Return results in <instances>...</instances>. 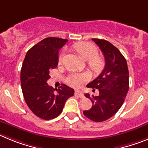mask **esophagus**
<instances>
[{
  "mask_svg": "<svg viewBox=\"0 0 148 148\" xmlns=\"http://www.w3.org/2000/svg\"><path fill=\"white\" fill-rule=\"evenodd\" d=\"M74 94H75V96H77V97H80V98H82V97H84L83 94H82L81 91H79V90H75Z\"/></svg>",
  "mask_w": 148,
  "mask_h": 148,
  "instance_id": "34e87169",
  "label": "esophagus"
}]
</instances>
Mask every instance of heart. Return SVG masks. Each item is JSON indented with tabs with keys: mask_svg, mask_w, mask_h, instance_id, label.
Returning <instances> with one entry per match:
<instances>
[{
	"mask_svg": "<svg viewBox=\"0 0 148 148\" xmlns=\"http://www.w3.org/2000/svg\"><path fill=\"white\" fill-rule=\"evenodd\" d=\"M73 48L84 60H87L88 66L94 72H99L103 68L105 62L102 56L98 54V49L94 44L88 42H79L73 45ZM66 55V52L61 53L59 62H61ZM89 75L86 73L72 72L66 78L69 85L73 87H79L88 80Z\"/></svg>",
	"mask_w": 148,
	"mask_h": 148,
	"instance_id": "1",
	"label": "heart"
}]
</instances>
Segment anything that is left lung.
Segmentation results:
<instances>
[{
  "mask_svg": "<svg viewBox=\"0 0 148 148\" xmlns=\"http://www.w3.org/2000/svg\"><path fill=\"white\" fill-rule=\"evenodd\" d=\"M92 40L102 51L106 66L102 73L87 85L93 90L98 89L99 94L92 97L85 94L93 105L83 114L90 120L100 122L112 117L122 106L129 89V72L125 58L116 47L106 40Z\"/></svg>",
  "mask_w": 148,
  "mask_h": 148,
  "instance_id": "1",
  "label": "left lung"
}]
</instances>
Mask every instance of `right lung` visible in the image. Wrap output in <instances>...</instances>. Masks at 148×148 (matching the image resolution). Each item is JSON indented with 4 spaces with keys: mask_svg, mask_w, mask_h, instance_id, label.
<instances>
[{
    "mask_svg": "<svg viewBox=\"0 0 148 148\" xmlns=\"http://www.w3.org/2000/svg\"><path fill=\"white\" fill-rule=\"evenodd\" d=\"M67 41L45 38L29 49L23 62L21 82L23 97L30 110L42 119L58 116L66 100L74 96V89L65 84L54 91L47 83L50 70L58 67L59 50Z\"/></svg>",
    "mask_w": 148,
    "mask_h": 148,
    "instance_id": "add662e5",
    "label": "right lung"
}]
</instances>
